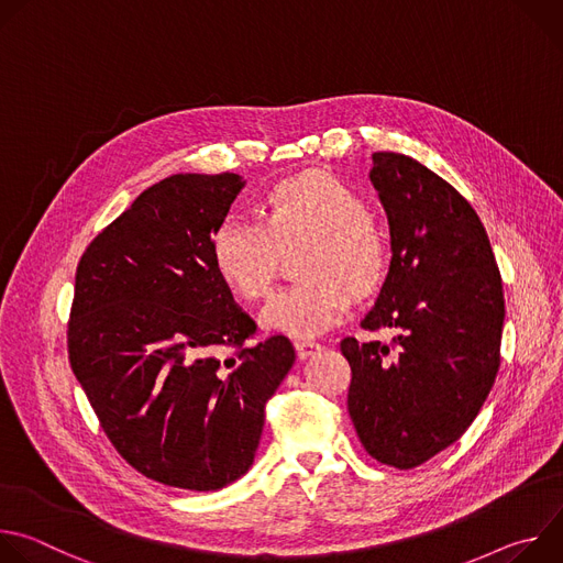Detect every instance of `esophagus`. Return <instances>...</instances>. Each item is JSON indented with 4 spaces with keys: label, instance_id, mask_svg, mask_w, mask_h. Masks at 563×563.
Returning <instances> with one entry per match:
<instances>
[{
    "label": "esophagus",
    "instance_id": "obj_1",
    "mask_svg": "<svg viewBox=\"0 0 563 563\" xmlns=\"http://www.w3.org/2000/svg\"><path fill=\"white\" fill-rule=\"evenodd\" d=\"M294 345H296V352H298L300 358H309L311 354H316L320 350V343H316V341L298 339V341H294Z\"/></svg>",
    "mask_w": 563,
    "mask_h": 563
}]
</instances>
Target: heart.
<instances>
[{
	"mask_svg": "<svg viewBox=\"0 0 563 563\" xmlns=\"http://www.w3.org/2000/svg\"><path fill=\"white\" fill-rule=\"evenodd\" d=\"M263 222L222 220L211 235L216 274L243 300L265 298L280 252L309 240L300 274L309 280L274 294L263 325L313 339L347 316L356 294L372 291L385 272V245L365 218L363 200L330 174L309 172L278 183L263 200Z\"/></svg>",
	"mask_w": 563,
	"mask_h": 563,
	"instance_id": "heart-1",
	"label": "heart"
}]
</instances>
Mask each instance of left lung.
Returning a JSON list of instances; mask_svg holds the SVG:
<instances>
[{
	"instance_id": "left-lung-1",
	"label": "left lung",
	"mask_w": 563,
	"mask_h": 563,
	"mask_svg": "<svg viewBox=\"0 0 563 563\" xmlns=\"http://www.w3.org/2000/svg\"><path fill=\"white\" fill-rule=\"evenodd\" d=\"M391 261L361 328H391V345L343 339L347 410L363 448L410 470L476 419L499 372L506 318L501 274L470 202L404 153L372 155Z\"/></svg>"
}]
</instances>
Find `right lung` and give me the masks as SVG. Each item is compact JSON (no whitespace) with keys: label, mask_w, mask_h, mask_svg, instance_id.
Wrapping results in <instances>:
<instances>
[{"label":"right lung","mask_w":563,"mask_h":563,"mask_svg":"<svg viewBox=\"0 0 563 563\" xmlns=\"http://www.w3.org/2000/svg\"><path fill=\"white\" fill-rule=\"evenodd\" d=\"M243 187L238 174L159 180L75 274L73 374L122 459L183 490H220L252 467L265 404L296 361L285 336L245 345L256 323L211 263V235Z\"/></svg>","instance_id":"1"}]
</instances>
